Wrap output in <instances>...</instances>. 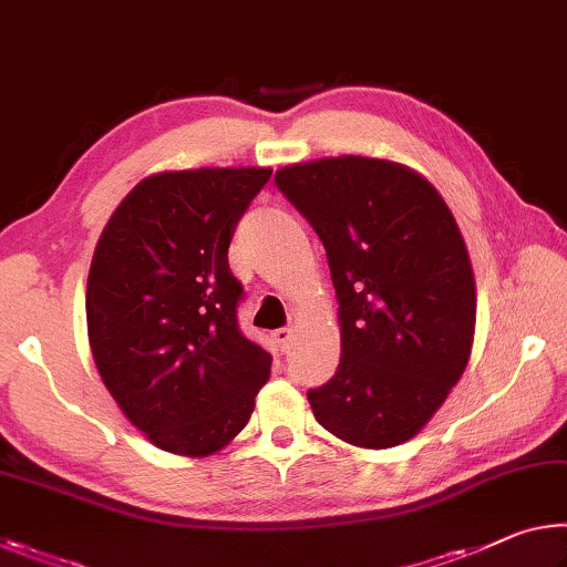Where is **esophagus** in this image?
Returning <instances> with one entry per match:
<instances>
[{"label":"esophagus","mask_w":567,"mask_h":567,"mask_svg":"<svg viewBox=\"0 0 567 567\" xmlns=\"http://www.w3.org/2000/svg\"><path fill=\"white\" fill-rule=\"evenodd\" d=\"M272 340L277 343V348L287 350L292 343V330L290 328H277V330H272Z\"/></svg>","instance_id":"obj_1"}]
</instances>
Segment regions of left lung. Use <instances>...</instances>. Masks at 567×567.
Segmentation results:
<instances>
[{"mask_svg":"<svg viewBox=\"0 0 567 567\" xmlns=\"http://www.w3.org/2000/svg\"><path fill=\"white\" fill-rule=\"evenodd\" d=\"M275 184L326 247L340 302L338 373L308 391L318 424L361 449L409 442L472 355L477 287L454 214L385 158L292 164Z\"/></svg>","mask_w":567,"mask_h":567,"instance_id":"obj_1","label":"left lung"}]
</instances>
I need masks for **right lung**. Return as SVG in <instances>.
Wrapping results in <instances>:
<instances>
[{
	"label": "right lung",
	"instance_id": "right-lung-1",
	"mask_svg": "<svg viewBox=\"0 0 567 567\" xmlns=\"http://www.w3.org/2000/svg\"><path fill=\"white\" fill-rule=\"evenodd\" d=\"M272 168L146 176L118 204L87 275V340L133 426L171 454L209 456L255 411L267 350L241 336L229 241Z\"/></svg>",
	"mask_w": 567,
	"mask_h": 567
}]
</instances>
